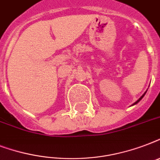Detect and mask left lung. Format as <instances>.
I'll list each match as a JSON object with an SVG mask.
<instances>
[{
    "label": "left lung",
    "mask_w": 160,
    "mask_h": 160,
    "mask_svg": "<svg viewBox=\"0 0 160 160\" xmlns=\"http://www.w3.org/2000/svg\"><path fill=\"white\" fill-rule=\"evenodd\" d=\"M146 92H147V91H145V92H144V94H143V95H142L141 97L139 98V100H137L136 102H134V104H133V105H136V104H138V103H139V101H140V100H142V99H143V97H144V95H145V94H146Z\"/></svg>",
    "instance_id": "8db88e82"
}]
</instances>
